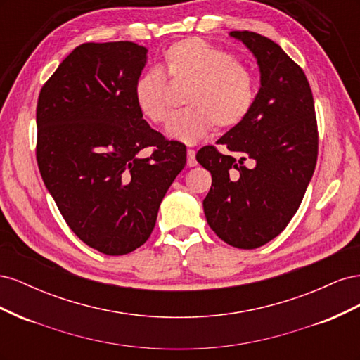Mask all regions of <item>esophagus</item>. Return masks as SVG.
Listing matches in <instances>:
<instances>
[{
  "instance_id": "obj_1",
  "label": "esophagus",
  "mask_w": 360,
  "mask_h": 360,
  "mask_svg": "<svg viewBox=\"0 0 360 360\" xmlns=\"http://www.w3.org/2000/svg\"><path fill=\"white\" fill-rule=\"evenodd\" d=\"M188 165L195 167L197 165V159H195V150L188 148Z\"/></svg>"
}]
</instances>
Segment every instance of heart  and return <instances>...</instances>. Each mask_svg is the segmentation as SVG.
Segmentation results:
<instances>
[{
    "label": "heart",
    "instance_id": "heart-1",
    "mask_svg": "<svg viewBox=\"0 0 360 360\" xmlns=\"http://www.w3.org/2000/svg\"><path fill=\"white\" fill-rule=\"evenodd\" d=\"M167 76L189 84L184 110L168 118L165 132L184 144H195L216 124L230 129L240 124L255 102V76L230 51L201 39H184L163 52ZM160 69L144 72L135 81L138 111L151 123H162L169 112V86Z\"/></svg>",
    "mask_w": 360,
    "mask_h": 360
}]
</instances>
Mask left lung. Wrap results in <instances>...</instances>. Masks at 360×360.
Wrapping results in <instances>:
<instances>
[{"mask_svg": "<svg viewBox=\"0 0 360 360\" xmlns=\"http://www.w3.org/2000/svg\"><path fill=\"white\" fill-rule=\"evenodd\" d=\"M230 36L257 58L259 90L243 122L216 141L226 153L205 146L197 160L212 174L207 224L225 243L255 249L284 231L299 209L317 163V118L307 76L279 45L252 31Z\"/></svg>", "mask_w": 360, "mask_h": 360, "instance_id": "obj_1", "label": "left lung"}]
</instances>
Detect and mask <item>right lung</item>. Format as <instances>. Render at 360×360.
Returning a JSON list of instances; mask_svg holds the SVG:
<instances>
[{"label": "right lung", "mask_w": 360, "mask_h": 360, "mask_svg": "<svg viewBox=\"0 0 360 360\" xmlns=\"http://www.w3.org/2000/svg\"><path fill=\"white\" fill-rule=\"evenodd\" d=\"M147 48L84 43L41 86L37 165L70 230L106 255L147 242L159 205L186 165V146L151 129L134 99ZM147 146L148 158L137 153Z\"/></svg>", "instance_id": "1"}]
</instances>
